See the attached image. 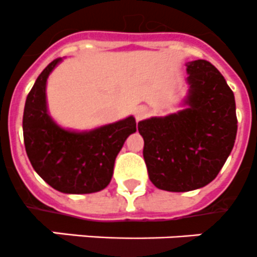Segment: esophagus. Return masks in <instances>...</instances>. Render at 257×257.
<instances>
[{
	"mask_svg": "<svg viewBox=\"0 0 257 257\" xmlns=\"http://www.w3.org/2000/svg\"><path fill=\"white\" fill-rule=\"evenodd\" d=\"M149 116V108L145 107V105H140V107L136 108L135 110V118L136 121H141V119L147 118Z\"/></svg>",
	"mask_w": 257,
	"mask_h": 257,
	"instance_id": "esophagus-1",
	"label": "esophagus"
}]
</instances>
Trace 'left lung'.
I'll use <instances>...</instances> for the list:
<instances>
[{
  "label": "left lung",
  "mask_w": 257,
  "mask_h": 257,
  "mask_svg": "<svg viewBox=\"0 0 257 257\" xmlns=\"http://www.w3.org/2000/svg\"><path fill=\"white\" fill-rule=\"evenodd\" d=\"M190 91L181 112L140 121L149 178L155 187L185 192L218 176L237 135L234 94L209 61L187 63Z\"/></svg>",
  "instance_id": "8db88e82"
}]
</instances>
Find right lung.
Segmentation results:
<instances>
[{
	"mask_svg": "<svg viewBox=\"0 0 257 257\" xmlns=\"http://www.w3.org/2000/svg\"><path fill=\"white\" fill-rule=\"evenodd\" d=\"M61 61H52L29 91L23 116V134L33 168L49 186L65 194H91L107 187L117 154L136 131L134 117L90 133L62 130L47 113L46 82Z\"/></svg>",
	"mask_w": 257,
	"mask_h": 257,
	"instance_id": "obj_1",
	"label": "right lung"
}]
</instances>
